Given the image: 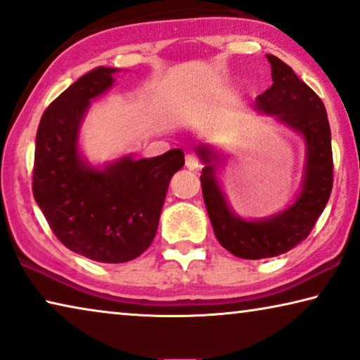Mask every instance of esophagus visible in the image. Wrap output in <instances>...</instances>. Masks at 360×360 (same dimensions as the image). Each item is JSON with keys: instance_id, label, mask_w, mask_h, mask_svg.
<instances>
[{"instance_id": "obj_1", "label": "esophagus", "mask_w": 360, "mask_h": 360, "mask_svg": "<svg viewBox=\"0 0 360 360\" xmlns=\"http://www.w3.org/2000/svg\"><path fill=\"white\" fill-rule=\"evenodd\" d=\"M186 168L191 169V171H197V169L200 168L199 160H197L194 155H187L186 156Z\"/></svg>"}]
</instances>
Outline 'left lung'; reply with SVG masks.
<instances>
[{
  "label": "left lung",
  "mask_w": 360,
  "mask_h": 360,
  "mask_svg": "<svg viewBox=\"0 0 360 360\" xmlns=\"http://www.w3.org/2000/svg\"><path fill=\"white\" fill-rule=\"evenodd\" d=\"M266 57L271 63L272 86L257 96L255 109L274 117L305 141V169L293 204L267 219H243L231 210L217 176L224 155L210 143L195 146V153L204 163L202 194L217 240L243 259L274 257L302 243L325 210L333 189L331 130L325 105L287 63L274 55Z\"/></svg>",
  "instance_id": "left-lung-1"
}]
</instances>
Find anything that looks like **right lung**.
<instances>
[{
    "mask_svg": "<svg viewBox=\"0 0 360 360\" xmlns=\"http://www.w3.org/2000/svg\"><path fill=\"white\" fill-rule=\"evenodd\" d=\"M117 68L98 67L45 110L35 136L34 199L68 250L98 262H127L151 245L169 181L184 166L174 148L155 158L131 155L93 166L79 130L91 101L112 88Z\"/></svg>",
    "mask_w": 360,
    "mask_h": 360,
    "instance_id": "add662e5",
    "label": "right lung"
}]
</instances>
